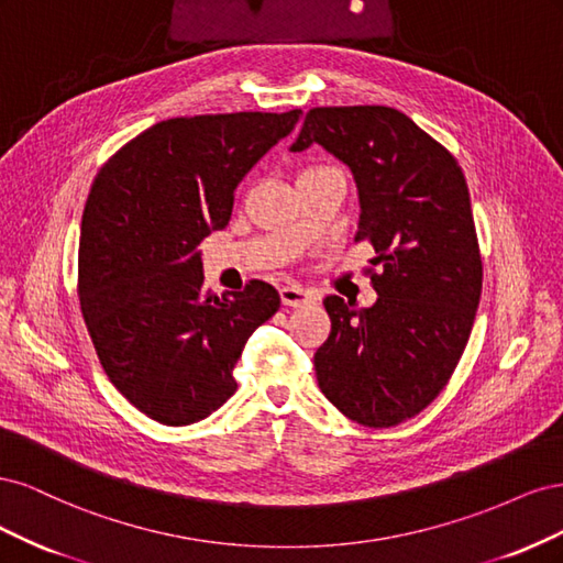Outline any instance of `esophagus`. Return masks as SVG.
I'll return each instance as SVG.
<instances>
[{"label":"esophagus","mask_w":563,"mask_h":563,"mask_svg":"<svg viewBox=\"0 0 563 563\" xmlns=\"http://www.w3.org/2000/svg\"><path fill=\"white\" fill-rule=\"evenodd\" d=\"M279 296H282V302L286 305V308H302V305H308V302L314 300L312 291H308V288H300L298 284L282 286Z\"/></svg>","instance_id":"obj_1"}]
</instances>
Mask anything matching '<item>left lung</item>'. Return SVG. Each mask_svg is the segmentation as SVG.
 Returning a JSON list of instances; mask_svg holds the SVG:
<instances>
[{
	"label": "left lung",
	"instance_id": "1",
	"mask_svg": "<svg viewBox=\"0 0 563 563\" xmlns=\"http://www.w3.org/2000/svg\"><path fill=\"white\" fill-rule=\"evenodd\" d=\"M312 143L352 172L354 240L383 265L371 308L323 298L331 333L314 354L317 383L350 420L391 428L437 399L467 345L482 298L470 190L451 152L395 108H314L291 152Z\"/></svg>",
	"mask_w": 563,
	"mask_h": 563
}]
</instances>
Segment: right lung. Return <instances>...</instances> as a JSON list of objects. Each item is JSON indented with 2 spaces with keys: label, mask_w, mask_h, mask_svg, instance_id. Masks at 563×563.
<instances>
[{
  "label": "right lung",
  "mask_w": 563,
  "mask_h": 563,
  "mask_svg": "<svg viewBox=\"0 0 563 563\" xmlns=\"http://www.w3.org/2000/svg\"><path fill=\"white\" fill-rule=\"evenodd\" d=\"M300 110L176 117L135 135L100 168L81 216L79 305L100 364L162 424L211 416L236 389L251 333L279 310L251 279L203 288L199 244L230 223L234 190Z\"/></svg>",
  "instance_id": "obj_1"
}]
</instances>
